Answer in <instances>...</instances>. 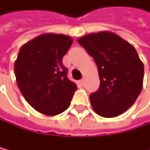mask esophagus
Listing matches in <instances>:
<instances>
[{
	"mask_svg": "<svg viewBox=\"0 0 150 150\" xmlns=\"http://www.w3.org/2000/svg\"><path fill=\"white\" fill-rule=\"evenodd\" d=\"M80 83H81V86H84V84H85V80H84V79L81 80V81H80Z\"/></svg>",
	"mask_w": 150,
	"mask_h": 150,
	"instance_id": "esophagus-1",
	"label": "esophagus"
}]
</instances>
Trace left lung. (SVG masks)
Instances as JSON below:
<instances>
[{
    "label": "left lung",
    "mask_w": 150,
    "mask_h": 150,
    "mask_svg": "<svg viewBox=\"0 0 150 150\" xmlns=\"http://www.w3.org/2000/svg\"><path fill=\"white\" fill-rule=\"evenodd\" d=\"M78 42L93 57L100 86L90 95L96 114L113 118L135 102L143 87L144 65L132 44L110 31L88 34Z\"/></svg>",
    "instance_id": "1"
}]
</instances>
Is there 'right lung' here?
Wrapping results in <instances>:
<instances>
[{
	"label": "right lung",
	"mask_w": 150,
	"mask_h": 150,
	"mask_svg": "<svg viewBox=\"0 0 150 150\" xmlns=\"http://www.w3.org/2000/svg\"><path fill=\"white\" fill-rule=\"evenodd\" d=\"M72 42L62 34H42L23 45L15 62L17 86L24 98L47 116L65 111L77 89L62 63Z\"/></svg>",
	"instance_id": "1"
}]
</instances>
